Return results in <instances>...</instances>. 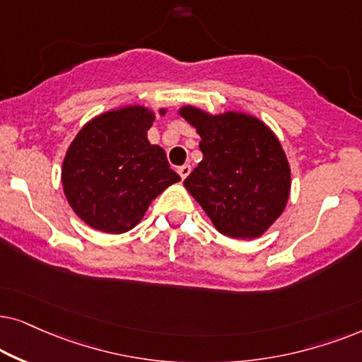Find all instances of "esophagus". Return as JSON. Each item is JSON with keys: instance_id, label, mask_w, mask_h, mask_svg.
<instances>
[{"instance_id": "1", "label": "esophagus", "mask_w": 362, "mask_h": 362, "mask_svg": "<svg viewBox=\"0 0 362 362\" xmlns=\"http://www.w3.org/2000/svg\"><path fill=\"white\" fill-rule=\"evenodd\" d=\"M190 172H192V167H190V165H182V167H178V175L182 177V180H185V178L189 177Z\"/></svg>"}]
</instances>
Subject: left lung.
I'll list each match as a JSON object with an SVG mask.
<instances>
[{
  "label": "left lung",
  "mask_w": 362,
  "mask_h": 362,
  "mask_svg": "<svg viewBox=\"0 0 362 362\" xmlns=\"http://www.w3.org/2000/svg\"><path fill=\"white\" fill-rule=\"evenodd\" d=\"M178 115L199 134L204 153L185 189L220 233L262 237L285 211L291 192L290 162L276 134L240 110L211 114L187 104Z\"/></svg>",
  "instance_id": "1"
}]
</instances>
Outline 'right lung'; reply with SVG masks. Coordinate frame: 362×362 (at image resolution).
I'll return each mask as SVG.
<instances>
[{"mask_svg": "<svg viewBox=\"0 0 362 362\" xmlns=\"http://www.w3.org/2000/svg\"><path fill=\"white\" fill-rule=\"evenodd\" d=\"M160 115L165 107L157 109ZM156 110L124 105L86 122L67 147L62 190L74 214L90 228L119 235L144 218L153 200L180 177L165 151L148 142Z\"/></svg>", "mask_w": 362, "mask_h": 362, "instance_id": "obj_1", "label": "right lung"}]
</instances>
